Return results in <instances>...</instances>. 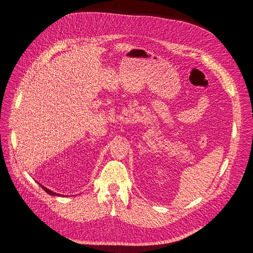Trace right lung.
I'll return each instance as SVG.
<instances>
[{
	"instance_id": "obj_1",
	"label": "right lung",
	"mask_w": 253,
	"mask_h": 253,
	"mask_svg": "<svg viewBox=\"0 0 253 253\" xmlns=\"http://www.w3.org/2000/svg\"><path fill=\"white\" fill-rule=\"evenodd\" d=\"M39 183V182H38ZM40 184V183H39ZM41 185V187L47 193V194H49V195H51V196H58L59 194L58 193H56V192H53V191H51V190H49V189H47L46 187H44L43 185H42V184H40Z\"/></svg>"
}]
</instances>
